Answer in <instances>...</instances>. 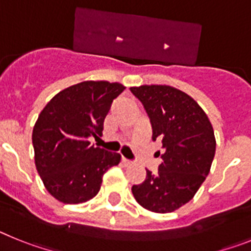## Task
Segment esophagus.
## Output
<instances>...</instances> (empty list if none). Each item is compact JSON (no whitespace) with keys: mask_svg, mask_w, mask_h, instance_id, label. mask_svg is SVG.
Instances as JSON below:
<instances>
[{"mask_svg":"<svg viewBox=\"0 0 251 251\" xmlns=\"http://www.w3.org/2000/svg\"><path fill=\"white\" fill-rule=\"evenodd\" d=\"M122 162H123L124 166H129V165H132V163H133V162L130 161V159L126 158V157H122Z\"/></svg>","mask_w":251,"mask_h":251,"instance_id":"esophagus-1","label":"esophagus"}]
</instances>
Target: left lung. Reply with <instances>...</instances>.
Wrapping results in <instances>:
<instances>
[{"label":"left lung","mask_w":251,"mask_h":251,"mask_svg":"<svg viewBox=\"0 0 251 251\" xmlns=\"http://www.w3.org/2000/svg\"><path fill=\"white\" fill-rule=\"evenodd\" d=\"M152 126V141L162 142L158 172L147 171L132 192L137 202L153 212H172L191 200L210 172L216 150L214 129L194 99L168 85L130 88Z\"/></svg>","instance_id":"obj_1"}]
</instances>
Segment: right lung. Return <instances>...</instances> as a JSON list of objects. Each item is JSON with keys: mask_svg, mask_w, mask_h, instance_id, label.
I'll use <instances>...</instances> for the list:
<instances>
[{"mask_svg": "<svg viewBox=\"0 0 251 251\" xmlns=\"http://www.w3.org/2000/svg\"><path fill=\"white\" fill-rule=\"evenodd\" d=\"M126 89L119 83L83 81L57 93L32 132L35 165L46 190L64 203H81L100 190L103 175L121 154L90 145L98 138L110 104Z\"/></svg>", "mask_w": 251, "mask_h": 251, "instance_id": "1", "label": "right lung"}]
</instances>
